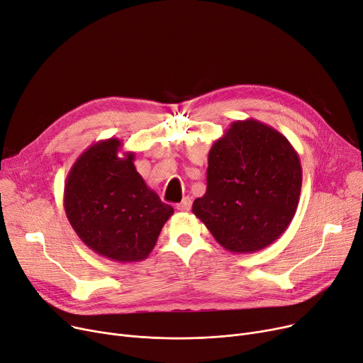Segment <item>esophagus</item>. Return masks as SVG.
<instances>
[{
	"instance_id": "obj_1",
	"label": "esophagus",
	"mask_w": 363,
	"mask_h": 363,
	"mask_svg": "<svg viewBox=\"0 0 363 363\" xmlns=\"http://www.w3.org/2000/svg\"><path fill=\"white\" fill-rule=\"evenodd\" d=\"M191 204H193V201H191L190 197H184L182 201L177 204V209L181 211V212H188L191 209Z\"/></svg>"
}]
</instances>
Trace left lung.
<instances>
[{"label":"left lung","mask_w":363,"mask_h":363,"mask_svg":"<svg viewBox=\"0 0 363 363\" xmlns=\"http://www.w3.org/2000/svg\"><path fill=\"white\" fill-rule=\"evenodd\" d=\"M206 181V193L194 200L193 213L224 249L254 254L289 227L303 169L285 136L247 118L233 121L213 143Z\"/></svg>","instance_id":"8db88e82"}]
</instances>
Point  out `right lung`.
Segmentation results:
<instances>
[{
  "instance_id": "obj_1",
  "label": "right lung",
  "mask_w": 363,
  "mask_h": 363,
  "mask_svg": "<svg viewBox=\"0 0 363 363\" xmlns=\"http://www.w3.org/2000/svg\"><path fill=\"white\" fill-rule=\"evenodd\" d=\"M109 138L90 145L68 172L64 208L78 238L98 255L117 262L145 259L154 249L173 208L145 184Z\"/></svg>"
}]
</instances>
